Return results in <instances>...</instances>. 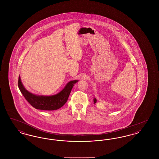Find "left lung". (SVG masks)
<instances>
[{
	"label": "left lung",
	"instance_id": "left-lung-1",
	"mask_svg": "<svg viewBox=\"0 0 159 159\" xmlns=\"http://www.w3.org/2000/svg\"><path fill=\"white\" fill-rule=\"evenodd\" d=\"M93 102H94V103H96V102H97V99L95 98H93Z\"/></svg>",
	"mask_w": 159,
	"mask_h": 159
}]
</instances>
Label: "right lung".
<instances>
[{"instance_id": "right-lung-1", "label": "right lung", "mask_w": 159, "mask_h": 159, "mask_svg": "<svg viewBox=\"0 0 159 159\" xmlns=\"http://www.w3.org/2000/svg\"><path fill=\"white\" fill-rule=\"evenodd\" d=\"M77 82V80L69 82L62 91L51 96L37 95L26 90L20 76L18 77V88L31 106L38 110L50 111L59 109L66 103L74 84Z\"/></svg>"}]
</instances>
